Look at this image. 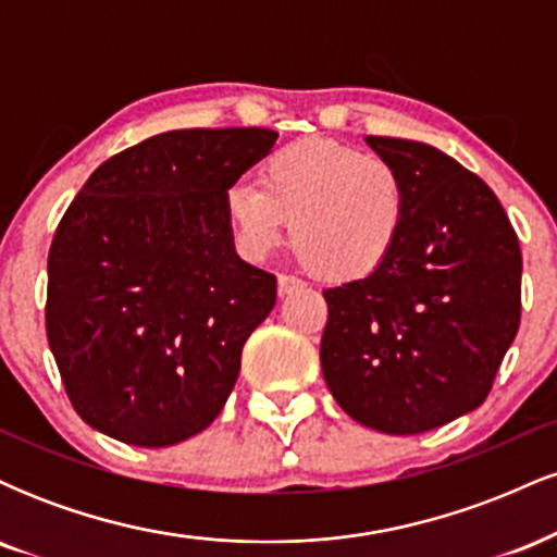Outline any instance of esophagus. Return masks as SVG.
<instances>
[{
	"mask_svg": "<svg viewBox=\"0 0 557 557\" xmlns=\"http://www.w3.org/2000/svg\"><path fill=\"white\" fill-rule=\"evenodd\" d=\"M304 287V283H300L298 277H293V274H280L277 277V293L280 296H290V293H296Z\"/></svg>",
	"mask_w": 557,
	"mask_h": 557,
	"instance_id": "34e87169",
	"label": "esophagus"
}]
</instances>
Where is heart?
<instances>
[{
	"instance_id": "heart-1",
	"label": "heart",
	"mask_w": 557,
	"mask_h": 557,
	"mask_svg": "<svg viewBox=\"0 0 557 557\" xmlns=\"http://www.w3.org/2000/svg\"><path fill=\"white\" fill-rule=\"evenodd\" d=\"M408 212L393 164L332 138H298L259 164V185L235 183L225 216L248 259L290 240L300 261L330 283L372 277L393 257Z\"/></svg>"
}]
</instances>
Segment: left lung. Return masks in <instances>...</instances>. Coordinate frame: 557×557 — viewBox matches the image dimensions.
I'll return each mask as SVG.
<instances>
[{"label": "left lung", "mask_w": 557, "mask_h": 557, "mask_svg": "<svg viewBox=\"0 0 557 557\" xmlns=\"http://www.w3.org/2000/svg\"><path fill=\"white\" fill-rule=\"evenodd\" d=\"M406 183L393 257L327 287L322 372L350 419L421 434L490 395L521 322V248L482 177L434 146L369 136Z\"/></svg>", "instance_id": "8db88e82"}]
</instances>
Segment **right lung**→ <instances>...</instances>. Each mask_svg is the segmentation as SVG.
<instances>
[{
	"instance_id": "obj_1",
	"label": "right lung",
	"mask_w": 557,
	"mask_h": 557,
	"mask_svg": "<svg viewBox=\"0 0 557 557\" xmlns=\"http://www.w3.org/2000/svg\"><path fill=\"white\" fill-rule=\"evenodd\" d=\"M274 140L267 127L159 133L99 164L67 207L47 337L88 426L168 447L220 417L277 298L274 274L235 253L225 194Z\"/></svg>"
}]
</instances>
